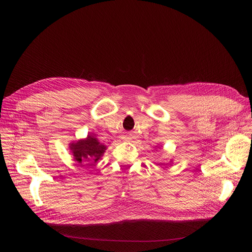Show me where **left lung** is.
<instances>
[{
  "label": "left lung",
  "instance_id": "8db88e82",
  "mask_svg": "<svg viewBox=\"0 0 252 252\" xmlns=\"http://www.w3.org/2000/svg\"><path fill=\"white\" fill-rule=\"evenodd\" d=\"M158 148H161V147H159V146H158ZM169 163H170V164H171V163H172V159H171V161H170V162H169ZM170 164H168V165H170Z\"/></svg>",
  "mask_w": 252,
  "mask_h": 252
}]
</instances>
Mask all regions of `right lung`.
Returning <instances> with one entry per match:
<instances>
[{
	"mask_svg": "<svg viewBox=\"0 0 252 252\" xmlns=\"http://www.w3.org/2000/svg\"><path fill=\"white\" fill-rule=\"evenodd\" d=\"M107 146L101 143L94 134H88L85 139L73 141L69 144L70 154L74 162L80 166H94L104 156Z\"/></svg>",
	"mask_w": 252,
	"mask_h": 252,
	"instance_id": "add662e5",
	"label": "right lung"
}]
</instances>
